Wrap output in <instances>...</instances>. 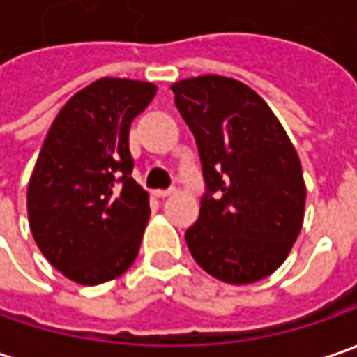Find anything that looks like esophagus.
I'll use <instances>...</instances> for the list:
<instances>
[{"label":"esophagus","mask_w":357,"mask_h":357,"mask_svg":"<svg viewBox=\"0 0 357 357\" xmlns=\"http://www.w3.org/2000/svg\"><path fill=\"white\" fill-rule=\"evenodd\" d=\"M153 195H155L157 199H167V197H171V195H172V188H165V190H155Z\"/></svg>","instance_id":"obj_1"}]
</instances>
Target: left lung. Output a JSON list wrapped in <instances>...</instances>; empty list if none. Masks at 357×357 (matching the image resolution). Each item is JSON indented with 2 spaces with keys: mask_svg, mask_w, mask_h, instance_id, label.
<instances>
[{
  "mask_svg": "<svg viewBox=\"0 0 357 357\" xmlns=\"http://www.w3.org/2000/svg\"><path fill=\"white\" fill-rule=\"evenodd\" d=\"M171 89L206 185L186 246L218 280H262L286 260L304 220L306 185L294 144L266 101L236 79L200 75Z\"/></svg>",
  "mask_w": 357,
  "mask_h": 357,
  "instance_id": "1",
  "label": "left lung"
}]
</instances>
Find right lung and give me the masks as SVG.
Listing matches in <instances>:
<instances>
[{"label": "right lung", "instance_id": "obj_1", "mask_svg": "<svg viewBox=\"0 0 357 357\" xmlns=\"http://www.w3.org/2000/svg\"><path fill=\"white\" fill-rule=\"evenodd\" d=\"M153 83L103 77L55 117L27 186L39 250L69 280L97 286L135 262L149 195L130 176L129 129L153 101Z\"/></svg>", "mask_w": 357, "mask_h": 357}]
</instances>
